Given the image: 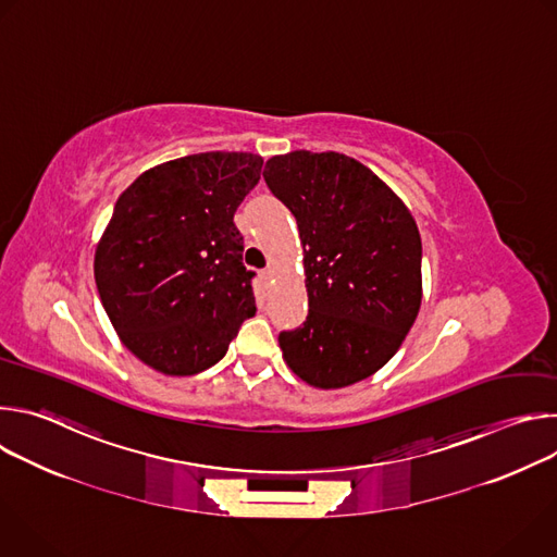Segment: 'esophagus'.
Segmentation results:
<instances>
[{"label":"esophagus","mask_w":557,"mask_h":557,"mask_svg":"<svg viewBox=\"0 0 557 557\" xmlns=\"http://www.w3.org/2000/svg\"><path fill=\"white\" fill-rule=\"evenodd\" d=\"M260 277H262L264 282H271V277H273V269H264V271H260Z\"/></svg>","instance_id":"obj_1"}]
</instances>
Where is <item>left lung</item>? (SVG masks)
<instances>
[{
	"mask_svg": "<svg viewBox=\"0 0 557 557\" xmlns=\"http://www.w3.org/2000/svg\"><path fill=\"white\" fill-rule=\"evenodd\" d=\"M264 181L297 220L308 317L280 333L288 368L314 387L352 385L383 368L423 297L421 235L376 174L337 151L273 156Z\"/></svg>",
	"mask_w": 557,
	"mask_h": 557,
	"instance_id": "8db88e82",
	"label": "left lung"
}]
</instances>
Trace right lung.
Instances as JSON below:
<instances>
[{
	"instance_id": "right-lung-1",
	"label": "right lung",
	"mask_w": 557,
	"mask_h": 557,
	"mask_svg": "<svg viewBox=\"0 0 557 557\" xmlns=\"http://www.w3.org/2000/svg\"><path fill=\"white\" fill-rule=\"evenodd\" d=\"M262 156L205 151L140 174L116 200L95 253L114 331L149 368L189 376L218 363L256 314L233 213L258 185Z\"/></svg>"
}]
</instances>
